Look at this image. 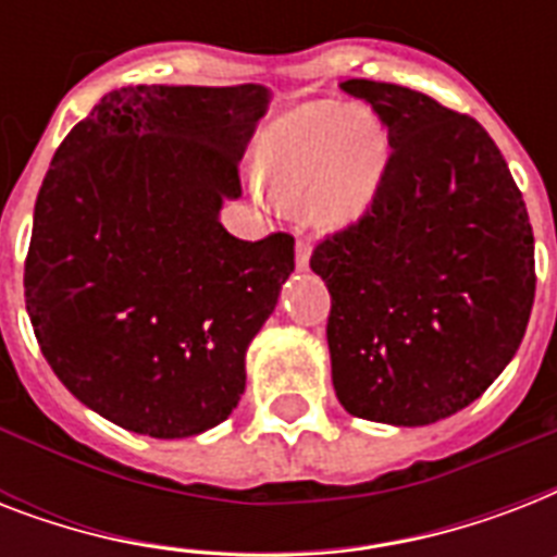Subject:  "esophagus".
<instances>
[{"label": "esophagus", "mask_w": 557, "mask_h": 557, "mask_svg": "<svg viewBox=\"0 0 557 557\" xmlns=\"http://www.w3.org/2000/svg\"><path fill=\"white\" fill-rule=\"evenodd\" d=\"M295 262H297V269L300 271H306L309 269V257H312V245L306 243V239H297V245H295Z\"/></svg>", "instance_id": "34e87169"}]
</instances>
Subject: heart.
I'll list each match as a JSON object with an SVG mask.
<instances>
[{
	"label": "heart",
	"mask_w": 557,
	"mask_h": 557,
	"mask_svg": "<svg viewBox=\"0 0 557 557\" xmlns=\"http://www.w3.org/2000/svg\"><path fill=\"white\" fill-rule=\"evenodd\" d=\"M389 161L387 129L370 112L309 103L277 117L257 147V173L271 196L309 199L326 227L352 225L379 196Z\"/></svg>",
	"instance_id": "obj_1"
}]
</instances>
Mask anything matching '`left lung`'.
<instances>
[{
  "label": "left lung",
  "instance_id": "1",
  "mask_svg": "<svg viewBox=\"0 0 557 557\" xmlns=\"http://www.w3.org/2000/svg\"><path fill=\"white\" fill-rule=\"evenodd\" d=\"M387 126L364 216L314 248L332 384L344 410L398 428L480 398L518 352L535 304L527 201L492 135L396 83L347 81Z\"/></svg>",
  "mask_w": 557,
  "mask_h": 557
}]
</instances>
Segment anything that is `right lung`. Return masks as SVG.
I'll return each mask as SVG.
<instances>
[{
	"mask_svg": "<svg viewBox=\"0 0 557 557\" xmlns=\"http://www.w3.org/2000/svg\"><path fill=\"white\" fill-rule=\"evenodd\" d=\"M271 91L124 86L65 135L25 260V309L74 398L124 431L187 440L245 393V352L295 271V239H236L239 159Z\"/></svg>",
	"mask_w": 557,
	"mask_h": 557,
	"instance_id": "1",
	"label": "right lung"
}]
</instances>
